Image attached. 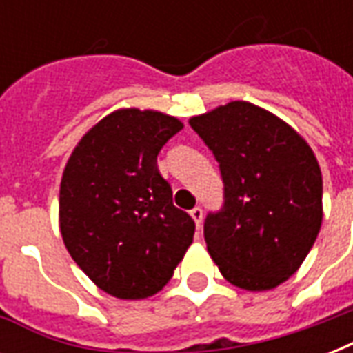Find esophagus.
Listing matches in <instances>:
<instances>
[{
	"instance_id": "esophagus-1",
	"label": "esophagus",
	"mask_w": 353,
	"mask_h": 353,
	"mask_svg": "<svg viewBox=\"0 0 353 353\" xmlns=\"http://www.w3.org/2000/svg\"><path fill=\"white\" fill-rule=\"evenodd\" d=\"M191 217L194 219V223H196V227L200 229V225H202V219H204V212H202V208L196 206V208H192L191 210Z\"/></svg>"
}]
</instances>
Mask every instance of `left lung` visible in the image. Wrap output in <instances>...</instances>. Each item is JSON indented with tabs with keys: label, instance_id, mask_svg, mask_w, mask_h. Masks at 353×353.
Returning a JSON list of instances; mask_svg holds the SVG:
<instances>
[{
	"label": "left lung",
	"instance_id": "1",
	"mask_svg": "<svg viewBox=\"0 0 353 353\" xmlns=\"http://www.w3.org/2000/svg\"><path fill=\"white\" fill-rule=\"evenodd\" d=\"M219 162L223 206L204 221L208 252L238 288L266 291L296 272L321 227V172L289 124L250 101L192 117Z\"/></svg>",
	"mask_w": 353,
	"mask_h": 353
}]
</instances>
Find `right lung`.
<instances>
[{
    "instance_id": "right-lung-1",
    "label": "right lung",
    "mask_w": 353,
    "mask_h": 353,
    "mask_svg": "<svg viewBox=\"0 0 353 353\" xmlns=\"http://www.w3.org/2000/svg\"><path fill=\"white\" fill-rule=\"evenodd\" d=\"M183 128L159 111L119 109L73 149L60 183V232L73 261L117 299L161 291L187 248L194 221L174 206L157 157Z\"/></svg>"
}]
</instances>
